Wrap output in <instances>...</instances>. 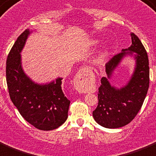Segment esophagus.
Segmentation results:
<instances>
[{
  "mask_svg": "<svg viewBox=\"0 0 156 156\" xmlns=\"http://www.w3.org/2000/svg\"><path fill=\"white\" fill-rule=\"evenodd\" d=\"M90 69L87 67H82L78 72L77 75L74 77V84L76 90L81 93L86 92L87 90L88 86L90 82V78L89 76Z\"/></svg>",
  "mask_w": 156,
  "mask_h": 156,
  "instance_id": "34e87169",
  "label": "esophagus"
}]
</instances>
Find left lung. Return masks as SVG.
<instances>
[{"label":"left lung","mask_w":156,"mask_h":156,"mask_svg":"<svg viewBox=\"0 0 156 156\" xmlns=\"http://www.w3.org/2000/svg\"><path fill=\"white\" fill-rule=\"evenodd\" d=\"M131 36L132 45L128 49H122V53L115 55L106 64L107 78H101L98 106L93 111V117L99 125L107 128H119L130 123L141 109L149 88L147 54L140 38L134 33ZM126 54H134L135 56V71L125 87L116 89L109 84L108 78Z\"/></svg>","instance_id":"obj_1"}]
</instances>
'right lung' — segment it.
<instances>
[{
  "label": "right lung",
  "mask_w": 156,
  "mask_h": 156,
  "mask_svg": "<svg viewBox=\"0 0 156 156\" xmlns=\"http://www.w3.org/2000/svg\"><path fill=\"white\" fill-rule=\"evenodd\" d=\"M30 30L17 37L6 61V82L12 103L29 123L41 131H51L66 122L70 101L62 90V79L49 84L34 83L24 73L20 53Z\"/></svg>",
  "instance_id": "obj_1"
}]
</instances>
